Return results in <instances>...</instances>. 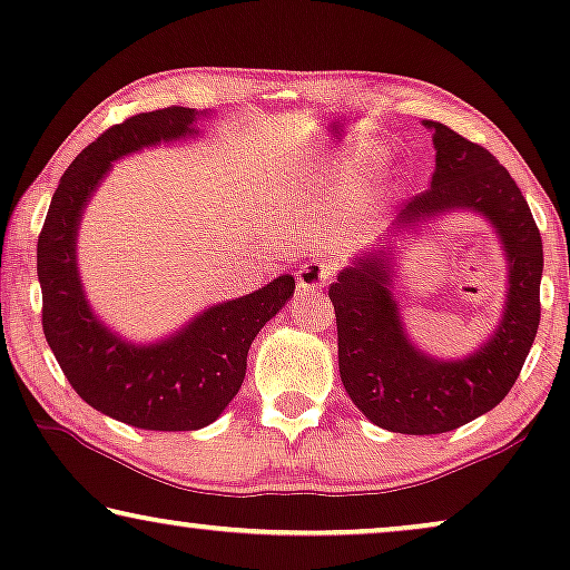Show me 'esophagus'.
I'll return each mask as SVG.
<instances>
[{"label":"esophagus","mask_w":570,"mask_h":570,"mask_svg":"<svg viewBox=\"0 0 570 570\" xmlns=\"http://www.w3.org/2000/svg\"><path fill=\"white\" fill-rule=\"evenodd\" d=\"M295 277H298L301 293H314V291H322V287L330 283L332 267L324 262H306L301 264L298 272H295Z\"/></svg>","instance_id":"esophagus-1"}]
</instances>
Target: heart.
Returning <instances> with one entry per match:
<instances>
[{
	"label": "heart",
	"instance_id": "heart-1",
	"mask_svg": "<svg viewBox=\"0 0 570 570\" xmlns=\"http://www.w3.org/2000/svg\"><path fill=\"white\" fill-rule=\"evenodd\" d=\"M386 163V153L381 150L379 145H371L368 150H363L361 155H357V160L350 166L347 170H342L340 176H334V191L340 194H355L361 191L365 184H368L371 176H376L381 166Z\"/></svg>",
	"mask_w": 570,
	"mask_h": 570
}]
</instances>
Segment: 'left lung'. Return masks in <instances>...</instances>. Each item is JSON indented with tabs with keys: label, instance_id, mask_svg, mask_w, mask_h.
I'll use <instances>...</instances> for the list:
<instances>
[{
	"label": "left lung",
	"instance_id": "left-lung-1",
	"mask_svg": "<svg viewBox=\"0 0 570 570\" xmlns=\"http://www.w3.org/2000/svg\"><path fill=\"white\" fill-rule=\"evenodd\" d=\"M423 124L435 147L431 189L404 202L392 228H423L456 209L485 217L501 238L509 287L495 332L466 357L441 361L423 353L404 330L394 295V240L355 256L332 283L345 392L371 423L410 435L456 431L511 392L540 326L542 279L540 230L509 170L454 129Z\"/></svg>",
	"mask_w": 570,
	"mask_h": 570
}]
</instances>
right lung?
<instances>
[{"label":"right lung","mask_w":570,"mask_h":570,"mask_svg":"<svg viewBox=\"0 0 570 570\" xmlns=\"http://www.w3.org/2000/svg\"><path fill=\"white\" fill-rule=\"evenodd\" d=\"M202 116L207 111L170 106L104 131L61 176L38 236L43 334L53 357L90 407L142 431H199L215 423L244 384L254 337L295 291L293 275H279L147 345L119 337L90 308L77 267V233L90 197L114 160L197 137Z\"/></svg>","instance_id":"add662e5"}]
</instances>
